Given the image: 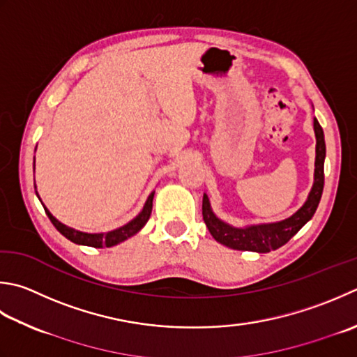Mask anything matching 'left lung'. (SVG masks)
<instances>
[{"label":"left lung","instance_id":"8db88e82","mask_svg":"<svg viewBox=\"0 0 357 357\" xmlns=\"http://www.w3.org/2000/svg\"><path fill=\"white\" fill-rule=\"evenodd\" d=\"M314 132H316V169H314V184L305 204L294 215L283 221L248 227H234L216 218L207 195L204 193V197H202V218H204L208 232L212 234L216 241L230 249L252 250V252L264 254L282 248L312 218L324 192V162L326 153L324 130L316 117H314Z\"/></svg>","mask_w":357,"mask_h":357}]
</instances>
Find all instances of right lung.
<instances>
[{
    "label": "right lung",
    "instance_id": "right-lung-1",
    "mask_svg": "<svg viewBox=\"0 0 357 357\" xmlns=\"http://www.w3.org/2000/svg\"><path fill=\"white\" fill-rule=\"evenodd\" d=\"M33 164H35V160H33ZM37 197H38V193H37ZM153 197H155V192H151L150 197L146 198L142 212L139 213L136 218H132L125 226L111 230V232H107V234H86V232H80V230H75L73 227H68L65 225H61L59 220H55L52 213L49 212L45 206L43 207H45L46 215L49 216V220H51V222L55 226V229H57L63 236H66L68 240H71L75 244H83V246H91V248H111V246H116V244L122 243L125 240H128L130 236L136 235L139 230H141L146 225V221H149L150 215H151Z\"/></svg>",
    "mask_w": 357,
    "mask_h": 357
}]
</instances>
